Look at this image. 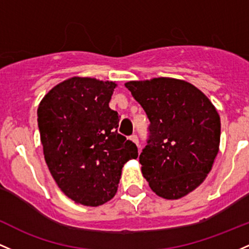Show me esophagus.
<instances>
[{"label":"esophagus","mask_w":249,"mask_h":249,"mask_svg":"<svg viewBox=\"0 0 249 249\" xmlns=\"http://www.w3.org/2000/svg\"><path fill=\"white\" fill-rule=\"evenodd\" d=\"M130 139H131V141L133 142V143L136 144V145L139 146V142H138V137H137V136H136V135H132V136H131V137H130Z\"/></svg>","instance_id":"obj_1"}]
</instances>
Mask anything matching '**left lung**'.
<instances>
[{"mask_svg":"<svg viewBox=\"0 0 249 249\" xmlns=\"http://www.w3.org/2000/svg\"><path fill=\"white\" fill-rule=\"evenodd\" d=\"M150 120L147 145L139 156L151 190L178 200L206 179L220 146L221 123L206 94L185 80L154 78L125 84Z\"/></svg>","mask_w":249,"mask_h":249,"instance_id":"1","label":"left lung"}]
</instances>
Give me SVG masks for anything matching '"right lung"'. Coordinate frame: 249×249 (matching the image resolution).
I'll return each mask as SVG.
<instances>
[{
  "label": "right lung",
  "instance_id": "right-lung-1",
  "mask_svg": "<svg viewBox=\"0 0 249 249\" xmlns=\"http://www.w3.org/2000/svg\"><path fill=\"white\" fill-rule=\"evenodd\" d=\"M117 84L72 76L55 85L37 108L43 156L60 190L87 207L113 198L125 163L138 157L135 143L117 132L110 103Z\"/></svg>",
  "mask_w": 249,
  "mask_h": 249
}]
</instances>
